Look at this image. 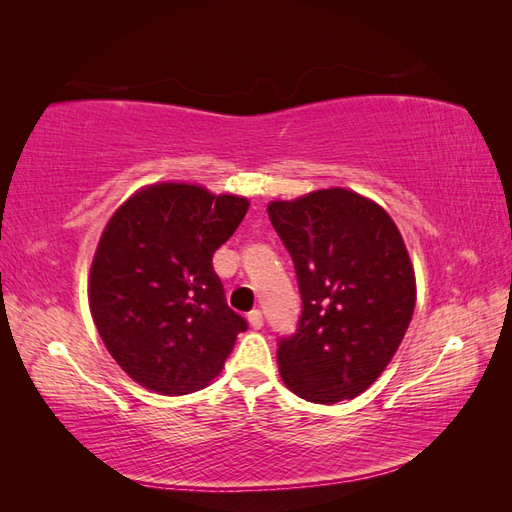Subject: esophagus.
<instances>
[{"label": "esophagus", "mask_w": 512, "mask_h": 512, "mask_svg": "<svg viewBox=\"0 0 512 512\" xmlns=\"http://www.w3.org/2000/svg\"><path fill=\"white\" fill-rule=\"evenodd\" d=\"M248 323H250V328H253V330L262 328V325H264V314H262V310L248 312Z\"/></svg>", "instance_id": "34e87169"}]
</instances>
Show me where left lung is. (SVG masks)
I'll return each mask as SVG.
<instances>
[{
    "label": "left lung",
    "instance_id": "1",
    "mask_svg": "<svg viewBox=\"0 0 512 512\" xmlns=\"http://www.w3.org/2000/svg\"><path fill=\"white\" fill-rule=\"evenodd\" d=\"M268 217L301 295L297 330L277 343L281 378L319 405L363 394L396 354L416 306L400 231L376 202L345 189L270 202Z\"/></svg>",
    "mask_w": 512,
    "mask_h": 512
}]
</instances>
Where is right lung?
<instances>
[{
	"mask_svg": "<svg viewBox=\"0 0 512 512\" xmlns=\"http://www.w3.org/2000/svg\"><path fill=\"white\" fill-rule=\"evenodd\" d=\"M246 211V198L165 182L132 195L107 222L90 310L107 352L136 383L180 396L222 372L248 323L228 308L213 253Z\"/></svg>",
	"mask_w": 512,
	"mask_h": 512,
	"instance_id": "add662e5",
	"label": "right lung"
}]
</instances>
